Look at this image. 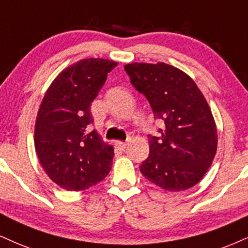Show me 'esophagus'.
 Masks as SVG:
<instances>
[{
	"mask_svg": "<svg viewBox=\"0 0 248 248\" xmlns=\"http://www.w3.org/2000/svg\"><path fill=\"white\" fill-rule=\"evenodd\" d=\"M116 146H117L119 149H125V147H126V142H124V141H116Z\"/></svg>",
	"mask_w": 248,
	"mask_h": 248,
	"instance_id": "obj_1",
	"label": "esophagus"
}]
</instances>
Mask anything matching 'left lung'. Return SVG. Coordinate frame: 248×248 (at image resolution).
I'll return each mask as SVG.
<instances>
[{"instance_id": "obj_1", "label": "left lung", "mask_w": 248, "mask_h": 248, "mask_svg": "<svg viewBox=\"0 0 248 248\" xmlns=\"http://www.w3.org/2000/svg\"><path fill=\"white\" fill-rule=\"evenodd\" d=\"M131 84L145 95L158 137L148 134L149 155L140 164L148 179L168 191H184L200 182L217 148V130L208 103L186 73L166 63L124 66Z\"/></svg>"}]
</instances>
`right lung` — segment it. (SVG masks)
<instances>
[{"mask_svg": "<svg viewBox=\"0 0 248 248\" xmlns=\"http://www.w3.org/2000/svg\"><path fill=\"white\" fill-rule=\"evenodd\" d=\"M116 65L102 59L79 61L57 76L40 106L36 154L48 177L68 191L90 188L111 169L114 148L90 125L92 102Z\"/></svg>", "mask_w": 248, "mask_h": 248, "instance_id": "right-lung-1", "label": "right lung"}]
</instances>
